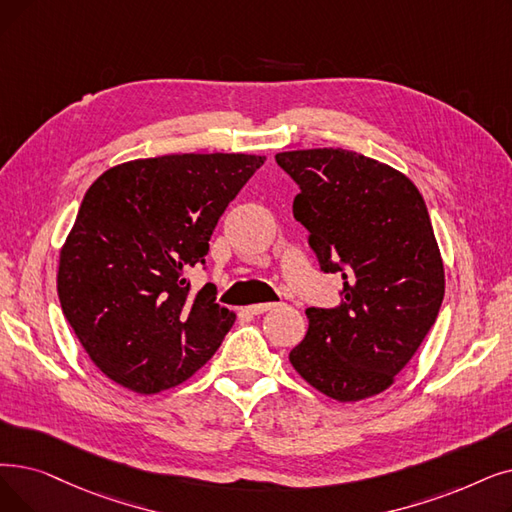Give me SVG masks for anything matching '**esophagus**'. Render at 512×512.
<instances>
[{"mask_svg":"<svg viewBox=\"0 0 512 512\" xmlns=\"http://www.w3.org/2000/svg\"><path fill=\"white\" fill-rule=\"evenodd\" d=\"M274 307H276V303H255V305H249V307H247V314L259 316V314H265V311H270V309H274Z\"/></svg>","mask_w":512,"mask_h":512,"instance_id":"34e87169","label":"esophagus"}]
</instances>
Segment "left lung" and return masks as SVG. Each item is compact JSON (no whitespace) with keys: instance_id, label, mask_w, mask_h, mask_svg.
Instances as JSON below:
<instances>
[{"instance_id":"obj_1","label":"left lung","mask_w":512,"mask_h":512,"mask_svg":"<svg viewBox=\"0 0 512 512\" xmlns=\"http://www.w3.org/2000/svg\"><path fill=\"white\" fill-rule=\"evenodd\" d=\"M299 194L293 215L324 274H341L337 307H307L288 360L339 402L385 391L435 324L443 263L429 211L404 173L343 148L276 154Z\"/></svg>"}]
</instances>
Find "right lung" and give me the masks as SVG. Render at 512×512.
I'll return each instance as SVG.
<instances>
[{"mask_svg":"<svg viewBox=\"0 0 512 512\" xmlns=\"http://www.w3.org/2000/svg\"><path fill=\"white\" fill-rule=\"evenodd\" d=\"M255 154H167L104 171L85 192L60 251L58 299L92 362L125 389L159 393L207 364L236 316L186 272Z\"/></svg>","mask_w":512,"mask_h":512,"instance_id":"right-lung-1","label":"right lung"}]
</instances>
